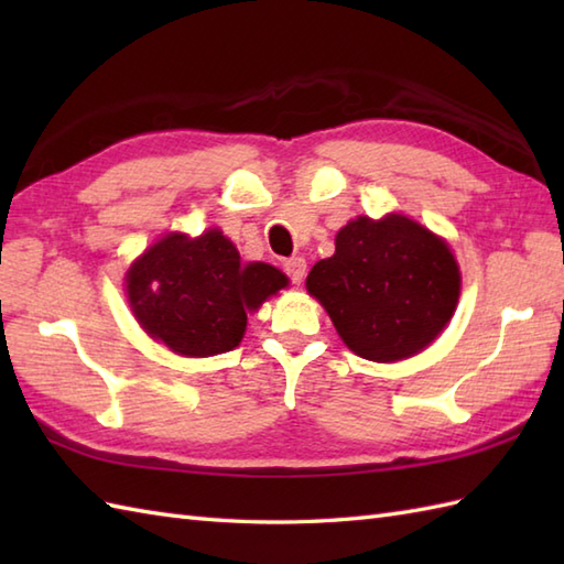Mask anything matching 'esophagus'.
<instances>
[{
  "label": "esophagus",
  "instance_id": "obj_1",
  "mask_svg": "<svg viewBox=\"0 0 564 564\" xmlns=\"http://www.w3.org/2000/svg\"><path fill=\"white\" fill-rule=\"evenodd\" d=\"M283 269H285V273L291 275L293 283H303L305 273H307V261L303 257H293V259L283 263Z\"/></svg>",
  "mask_w": 564,
  "mask_h": 564
}]
</instances>
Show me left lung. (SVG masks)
Wrapping results in <instances>:
<instances>
[{
  "mask_svg": "<svg viewBox=\"0 0 564 564\" xmlns=\"http://www.w3.org/2000/svg\"><path fill=\"white\" fill-rule=\"evenodd\" d=\"M337 251L307 273V293L327 310L341 341L376 364L410 358L448 325L460 269L446 239L400 213L358 215L337 232Z\"/></svg>",
  "mask_w": 564,
  "mask_h": 564,
  "instance_id": "1",
  "label": "left lung"
}]
</instances>
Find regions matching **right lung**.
Listing matches in <instances>:
<instances>
[{
    "label": "right lung",
    "mask_w": 564,
    "mask_h": 564,
    "mask_svg": "<svg viewBox=\"0 0 564 564\" xmlns=\"http://www.w3.org/2000/svg\"><path fill=\"white\" fill-rule=\"evenodd\" d=\"M289 285L271 263H242L220 230L191 239L164 235L126 273L133 315L152 339L182 356L232 351L247 329V313Z\"/></svg>",
    "instance_id": "add662e5"
}]
</instances>
